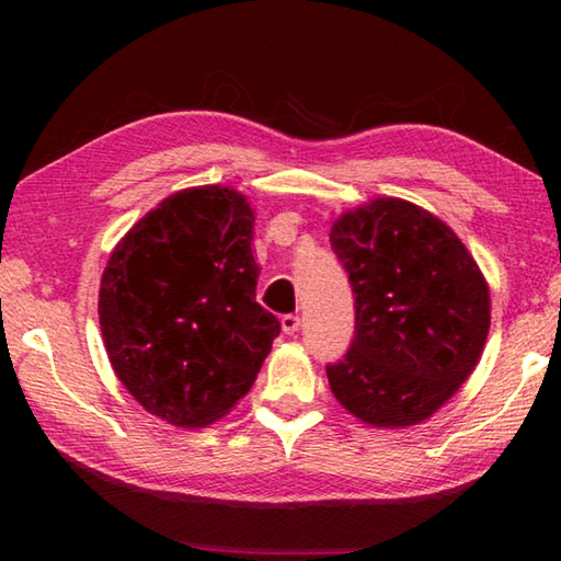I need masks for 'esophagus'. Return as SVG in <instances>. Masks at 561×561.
<instances>
[{"label":"esophagus","instance_id":"1","mask_svg":"<svg viewBox=\"0 0 561 561\" xmlns=\"http://www.w3.org/2000/svg\"><path fill=\"white\" fill-rule=\"evenodd\" d=\"M299 327H301V319L297 317V314H284L282 317V329H284V334H297L299 331Z\"/></svg>","mask_w":561,"mask_h":561}]
</instances>
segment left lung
Wrapping results in <instances>:
<instances>
[{
	"instance_id": "obj_1",
	"label": "left lung",
	"mask_w": 561,
	"mask_h": 561,
	"mask_svg": "<svg viewBox=\"0 0 561 561\" xmlns=\"http://www.w3.org/2000/svg\"><path fill=\"white\" fill-rule=\"evenodd\" d=\"M331 250L354 291V339L327 366L331 393L376 428L421 423L458 391L485 346L490 291L438 217L396 197L346 213Z\"/></svg>"
}]
</instances>
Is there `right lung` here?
I'll return each mask as SVG.
<instances>
[{
	"label": "right lung",
	"instance_id": "right-lung-1",
	"mask_svg": "<svg viewBox=\"0 0 561 561\" xmlns=\"http://www.w3.org/2000/svg\"><path fill=\"white\" fill-rule=\"evenodd\" d=\"M254 215L220 185L165 197L113 250L101 334L121 383L163 421L201 428L250 391L279 319L257 301Z\"/></svg>",
	"mask_w": 561,
	"mask_h": 561
}]
</instances>
